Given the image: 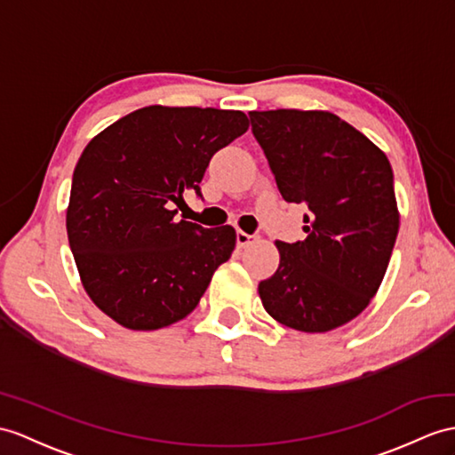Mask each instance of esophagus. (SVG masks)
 <instances>
[{
  "label": "esophagus",
  "mask_w": 455,
  "mask_h": 455,
  "mask_svg": "<svg viewBox=\"0 0 455 455\" xmlns=\"http://www.w3.org/2000/svg\"><path fill=\"white\" fill-rule=\"evenodd\" d=\"M252 239H254V237L249 235V234H245V231H237V247H239V249L249 247Z\"/></svg>",
  "instance_id": "obj_1"
}]
</instances>
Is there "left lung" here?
I'll return each instance as SVG.
<instances>
[{
  "label": "left lung",
  "instance_id": "obj_1",
  "mask_svg": "<svg viewBox=\"0 0 455 455\" xmlns=\"http://www.w3.org/2000/svg\"><path fill=\"white\" fill-rule=\"evenodd\" d=\"M252 135L285 203L305 204L297 243L275 241L280 266L259 283L278 323L328 331L361 315L379 291L400 229L386 154L330 112H251Z\"/></svg>",
  "mask_w": 455,
  "mask_h": 455
}]
</instances>
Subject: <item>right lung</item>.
Wrapping results in <instances>:
<instances>
[{
	"instance_id": "1",
	"label": "right lung",
	"mask_w": 455,
	"mask_h": 455,
	"mask_svg": "<svg viewBox=\"0 0 455 455\" xmlns=\"http://www.w3.org/2000/svg\"><path fill=\"white\" fill-rule=\"evenodd\" d=\"M249 129L235 109L140 108L96 135L73 172L69 247L88 297L129 330H158L195 311L235 229L175 220L201 195L214 154Z\"/></svg>"
}]
</instances>
